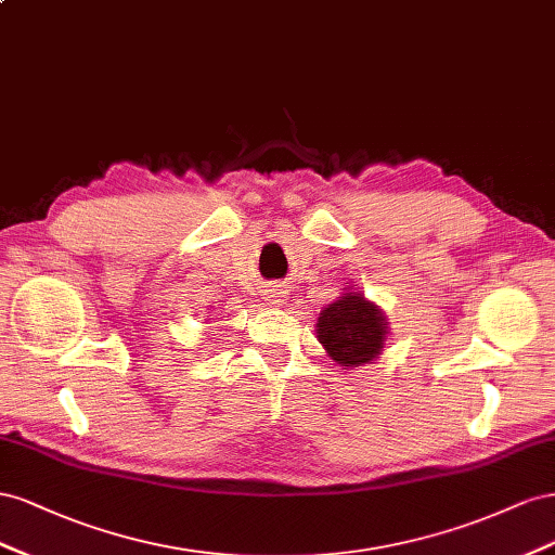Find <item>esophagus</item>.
Wrapping results in <instances>:
<instances>
[{
  "label": "esophagus",
  "mask_w": 555,
  "mask_h": 555,
  "mask_svg": "<svg viewBox=\"0 0 555 555\" xmlns=\"http://www.w3.org/2000/svg\"><path fill=\"white\" fill-rule=\"evenodd\" d=\"M281 297H286V293H283L279 286H274V288H269V291H267L269 305H276V302H281Z\"/></svg>",
  "instance_id": "obj_1"
}]
</instances>
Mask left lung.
<instances>
[{"label": "left lung", "mask_w": 555, "mask_h": 555, "mask_svg": "<svg viewBox=\"0 0 555 555\" xmlns=\"http://www.w3.org/2000/svg\"><path fill=\"white\" fill-rule=\"evenodd\" d=\"M315 327L330 358L344 367L370 362L384 348V315L360 293H346L337 302H332L321 311Z\"/></svg>", "instance_id": "1"}]
</instances>
